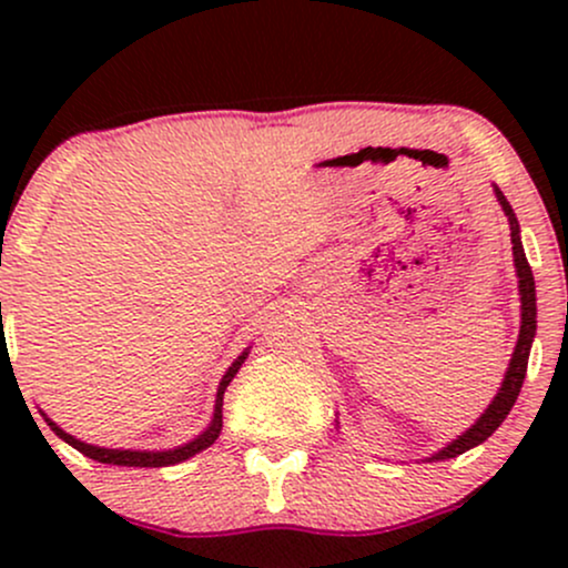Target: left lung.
I'll return each instance as SVG.
<instances>
[{
    "instance_id": "obj_1",
    "label": "left lung",
    "mask_w": 568,
    "mask_h": 568,
    "mask_svg": "<svg viewBox=\"0 0 568 568\" xmlns=\"http://www.w3.org/2000/svg\"><path fill=\"white\" fill-rule=\"evenodd\" d=\"M494 194H497L499 207L505 211L507 224H510V243H513V264H515V277H518V296H520V334L518 342H515L510 366L505 371V379H501L499 393L494 395V400L488 403V408L484 414L475 419L473 427H467L465 433L456 435L452 443L438 448L433 456H427L425 462H440V459H454V456L470 452V448L480 446L488 435L497 429L505 416L510 414V408L518 400L520 387H524L526 379V366H529V352H531V342L537 336V288H534V275L531 266L526 262L524 253V243H520V224L515 219L513 205L507 202L505 194L499 192V186L494 184Z\"/></svg>"
}]
</instances>
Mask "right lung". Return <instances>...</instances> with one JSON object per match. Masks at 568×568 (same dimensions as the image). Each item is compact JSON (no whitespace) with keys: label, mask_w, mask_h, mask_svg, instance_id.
Wrapping results in <instances>:
<instances>
[{"label":"right lung","mask_w":568,"mask_h":568,"mask_svg":"<svg viewBox=\"0 0 568 568\" xmlns=\"http://www.w3.org/2000/svg\"><path fill=\"white\" fill-rule=\"evenodd\" d=\"M247 352V347L243 355L237 357V361L232 363L230 368H226V374L221 376L219 382V393H216V406H213V416H211V425H207L197 438H192L184 446H175V448H165V452H141V448H103V446H93V443H84L80 438H74V435H69L67 429H61L55 425L53 419H50L44 410H39V414L44 416V422H48L50 429L58 435L61 440H67L71 448H77V452L90 456V459L95 462H103V465H120V467H171V465H179V462H186L189 456L205 452L207 446H213L216 438L221 435V427H224V419H221V406H224V393L226 387H230V382L237 376V371L243 368Z\"/></svg>","instance_id":"obj_1"}]
</instances>
